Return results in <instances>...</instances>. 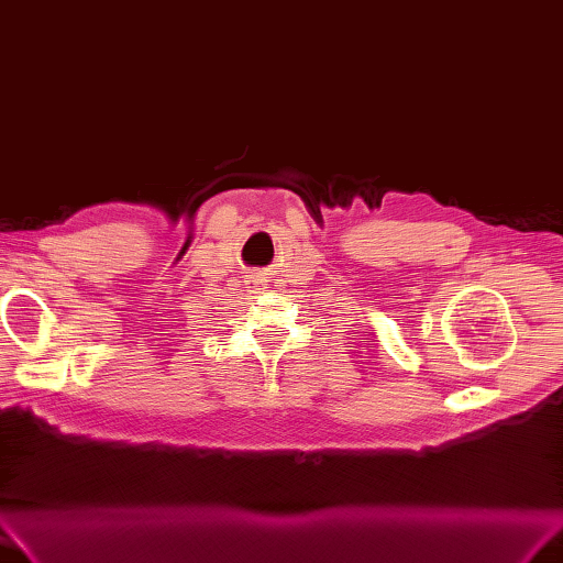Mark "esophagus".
Instances as JSON below:
<instances>
[{
    "label": "esophagus",
    "mask_w": 563,
    "mask_h": 563,
    "mask_svg": "<svg viewBox=\"0 0 563 563\" xmlns=\"http://www.w3.org/2000/svg\"><path fill=\"white\" fill-rule=\"evenodd\" d=\"M250 285H252V287H260V285H262V278H252Z\"/></svg>",
    "instance_id": "esophagus-1"
}]
</instances>
